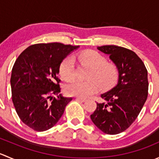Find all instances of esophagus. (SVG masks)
<instances>
[{
  "label": "esophagus",
  "mask_w": 159,
  "mask_h": 159,
  "mask_svg": "<svg viewBox=\"0 0 159 159\" xmlns=\"http://www.w3.org/2000/svg\"><path fill=\"white\" fill-rule=\"evenodd\" d=\"M76 99L77 100L80 101V102H84L86 101L85 98H80V97H78Z\"/></svg>",
  "instance_id": "esophagus-1"
}]
</instances>
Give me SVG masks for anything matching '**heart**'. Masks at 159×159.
<instances>
[{
    "label": "heart",
    "instance_id": "heart-1",
    "mask_svg": "<svg viewBox=\"0 0 159 159\" xmlns=\"http://www.w3.org/2000/svg\"><path fill=\"white\" fill-rule=\"evenodd\" d=\"M78 59L82 64L91 68L89 81L75 80L65 86L68 94L86 98L95 93L98 84L103 89H108L116 83L118 78V67L112 63H108L106 58L95 51H87L78 54ZM59 73L65 81L75 78V60L68 56L63 60L59 68Z\"/></svg>",
    "mask_w": 159,
    "mask_h": 159
}]
</instances>
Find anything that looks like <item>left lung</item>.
<instances>
[{"instance_id":"left-lung-1","label":"left lung","mask_w":159,"mask_h":159,"mask_svg":"<svg viewBox=\"0 0 159 159\" xmlns=\"http://www.w3.org/2000/svg\"><path fill=\"white\" fill-rule=\"evenodd\" d=\"M108 54L118 69L116 86L101 94L105 101L97 103L91 119L104 133L117 134L125 131L137 118L148 98V70L131 50L115 45L98 47Z\"/></svg>"}]
</instances>
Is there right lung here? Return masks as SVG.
<instances>
[{
	"label": "right lung",
	"instance_id": "add662e5",
	"mask_svg": "<svg viewBox=\"0 0 159 159\" xmlns=\"http://www.w3.org/2000/svg\"><path fill=\"white\" fill-rule=\"evenodd\" d=\"M78 48L57 42L36 44L16 60L11 77L12 102L20 119L30 129L44 131L52 128L72 100L60 94L57 75L62 61Z\"/></svg>",
	"mask_w": 159,
	"mask_h": 159
}]
</instances>
